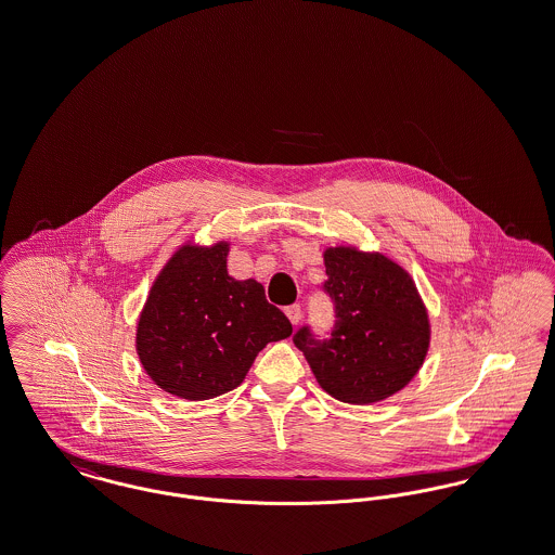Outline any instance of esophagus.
I'll use <instances>...</instances> for the list:
<instances>
[{
	"instance_id": "1",
	"label": "esophagus",
	"mask_w": 555,
	"mask_h": 555,
	"mask_svg": "<svg viewBox=\"0 0 555 555\" xmlns=\"http://www.w3.org/2000/svg\"><path fill=\"white\" fill-rule=\"evenodd\" d=\"M285 312H287V317H289L291 324H293V326H297V324L301 322L304 310H301V306H299V304H293V306H289Z\"/></svg>"
}]
</instances>
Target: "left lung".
Instances as JSON below:
<instances>
[{"instance_id":"obj_1","label":"left lung","mask_w":555,"mask_h":555,"mask_svg":"<svg viewBox=\"0 0 555 555\" xmlns=\"http://www.w3.org/2000/svg\"><path fill=\"white\" fill-rule=\"evenodd\" d=\"M324 266L335 331L318 341L304 326L293 341L328 396L353 405L396 396L423 369L430 347L428 310L414 279L389 256L353 245L326 247Z\"/></svg>"}]
</instances>
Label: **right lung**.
Here are the masks:
<instances>
[{
    "label": "right lung",
    "instance_id": "obj_1",
    "mask_svg": "<svg viewBox=\"0 0 555 555\" xmlns=\"http://www.w3.org/2000/svg\"><path fill=\"white\" fill-rule=\"evenodd\" d=\"M231 243H183L159 270L137 320L134 347L170 396L202 401L233 391L270 341L293 333L256 279L227 270Z\"/></svg>",
    "mask_w": 555,
    "mask_h": 555
}]
</instances>
